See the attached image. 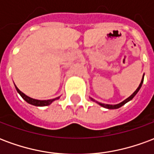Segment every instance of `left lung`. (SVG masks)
Returning a JSON list of instances; mask_svg holds the SVG:
<instances>
[{
    "label": "left lung",
    "mask_w": 154,
    "mask_h": 154,
    "mask_svg": "<svg viewBox=\"0 0 154 154\" xmlns=\"http://www.w3.org/2000/svg\"><path fill=\"white\" fill-rule=\"evenodd\" d=\"M143 82V78H142V81H141V82H140V84H139V87L136 89V91L134 92V93L130 96L129 97H128L127 99H125V100H124V101H122V102H120V103L119 104H116V105H108V104H103V103H100V102H98V101H96L97 104H99L100 106H101L102 107H105V108H107V109H111V110H113V109H118V108H119V107H121L122 106H124L125 104L127 103L128 101H129V100H131L134 97V96H135L136 94L138 93V91H139V89L141 88V87H142V84ZM91 100H94L95 101V100H93L92 98H91Z\"/></svg>",
    "instance_id": "1"
}]
</instances>
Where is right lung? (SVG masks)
<instances>
[{"instance_id":"add662e5","label":"right lung","mask_w":154,"mask_h":154,"mask_svg":"<svg viewBox=\"0 0 154 154\" xmlns=\"http://www.w3.org/2000/svg\"><path fill=\"white\" fill-rule=\"evenodd\" d=\"M15 89L16 91H18V93L21 96V97L24 99V100L26 101V102H28L29 104H30V105H33V106H48V105H50L53 101H54L55 100H57L58 99L59 97H57V98H55V99H51V100H36V99H33L31 97H28V96H26L25 94H24L22 91L19 90L18 87H16L15 85Z\"/></svg>"}]
</instances>
